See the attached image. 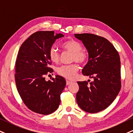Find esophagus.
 I'll list each match as a JSON object with an SVG mask.
<instances>
[{
    "label": "esophagus",
    "mask_w": 133,
    "mask_h": 133,
    "mask_svg": "<svg viewBox=\"0 0 133 133\" xmlns=\"http://www.w3.org/2000/svg\"><path fill=\"white\" fill-rule=\"evenodd\" d=\"M72 82L71 81H69V80H66V85H69L70 83H71Z\"/></svg>",
    "instance_id": "obj_1"
}]
</instances>
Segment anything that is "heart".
<instances>
[{
    "label": "heart",
    "instance_id": "obj_1",
    "mask_svg": "<svg viewBox=\"0 0 133 133\" xmlns=\"http://www.w3.org/2000/svg\"><path fill=\"white\" fill-rule=\"evenodd\" d=\"M63 50L72 53L71 62H76L79 64H84L88 60V56L86 52L83 51V45L78 41L71 39L63 42L61 44ZM49 57L53 63H57L60 60V56L57 49L52 47L49 49ZM78 66L76 64L62 65L57 69V73L63 78L68 79H73L76 76L78 71Z\"/></svg>",
    "mask_w": 133,
    "mask_h": 133
}]
</instances>
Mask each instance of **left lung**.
I'll use <instances>...</instances> for the list:
<instances>
[{"label": "left lung", "mask_w": 133, "mask_h": 133, "mask_svg": "<svg viewBox=\"0 0 133 133\" xmlns=\"http://www.w3.org/2000/svg\"><path fill=\"white\" fill-rule=\"evenodd\" d=\"M83 42L89 60L82 73L94 81H78L76 101L82 110L95 114L104 110L117 97L121 89L120 58L113 44L104 37L89 33L75 34Z\"/></svg>", "instance_id": "left-lung-1"}]
</instances>
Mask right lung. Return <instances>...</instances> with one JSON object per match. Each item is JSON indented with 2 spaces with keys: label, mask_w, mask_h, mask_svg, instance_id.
<instances>
[{
  "label": "right lung",
  "mask_w": 133,
  "mask_h": 133,
  "mask_svg": "<svg viewBox=\"0 0 133 133\" xmlns=\"http://www.w3.org/2000/svg\"><path fill=\"white\" fill-rule=\"evenodd\" d=\"M62 34L41 31L34 32L21 45L16 60L15 79L18 92L24 104L37 114L49 115L58 109L60 94L66 81L56 75L52 81L45 75L53 73L49 49Z\"/></svg>",
  "instance_id": "right-lung-1"
}]
</instances>
